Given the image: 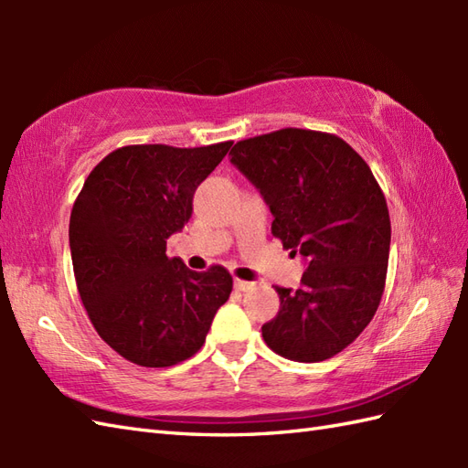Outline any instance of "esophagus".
<instances>
[{
	"label": "esophagus",
	"instance_id": "1",
	"mask_svg": "<svg viewBox=\"0 0 468 468\" xmlns=\"http://www.w3.org/2000/svg\"><path fill=\"white\" fill-rule=\"evenodd\" d=\"M233 285H235V290H239V292H250V290H253V285H255V283H251V282H243V280H235V282H233Z\"/></svg>",
	"mask_w": 468,
	"mask_h": 468
}]
</instances>
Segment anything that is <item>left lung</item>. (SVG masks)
Masks as SVG:
<instances>
[{
  "mask_svg": "<svg viewBox=\"0 0 468 468\" xmlns=\"http://www.w3.org/2000/svg\"><path fill=\"white\" fill-rule=\"evenodd\" d=\"M231 163L260 188L283 250L307 260L300 290L275 287L280 312L263 324V340L287 360L324 362L380 305L390 253L382 188L340 136L305 128L239 141Z\"/></svg>",
  "mask_w": 468,
  "mask_h": 468,
  "instance_id": "1",
  "label": "left lung"
}]
</instances>
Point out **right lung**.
Listing matches in <instances>:
<instances>
[{"label": "right lung", "instance_id": "add662e5", "mask_svg": "<svg viewBox=\"0 0 468 468\" xmlns=\"http://www.w3.org/2000/svg\"><path fill=\"white\" fill-rule=\"evenodd\" d=\"M231 144L116 148L76 198L69 251L78 293L98 335L128 362L168 367L188 360L231 295L225 267L191 271L166 255L168 237L191 218L197 186Z\"/></svg>", "mask_w": 468, "mask_h": 468}]
</instances>
